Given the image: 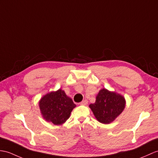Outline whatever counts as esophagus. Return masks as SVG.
<instances>
[{
  "instance_id": "esophagus-1",
  "label": "esophagus",
  "mask_w": 158,
  "mask_h": 158,
  "mask_svg": "<svg viewBox=\"0 0 158 158\" xmlns=\"http://www.w3.org/2000/svg\"><path fill=\"white\" fill-rule=\"evenodd\" d=\"M88 104V101L87 100H84L81 102V105H87Z\"/></svg>"
}]
</instances>
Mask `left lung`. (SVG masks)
I'll return each mask as SVG.
<instances>
[{"label": "left lung", "instance_id": "obj_1", "mask_svg": "<svg viewBox=\"0 0 158 158\" xmlns=\"http://www.w3.org/2000/svg\"><path fill=\"white\" fill-rule=\"evenodd\" d=\"M125 107V100L121 95L102 89L98 93L94 104L89 108L99 122L109 124L114 120Z\"/></svg>", "mask_w": 158, "mask_h": 158}]
</instances>
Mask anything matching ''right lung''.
<instances>
[{
	"mask_svg": "<svg viewBox=\"0 0 158 158\" xmlns=\"http://www.w3.org/2000/svg\"><path fill=\"white\" fill-rule=\"evenodd\" d=\"M39 105L44 118L56 125L63 124L76 106L60 89L46 94L40 100Z\"/></svg>",
	"mask_w": 158,
	"mask_h": 158,
	"instance_id": "1",
	"label": "right lung"
}]
</instances>
